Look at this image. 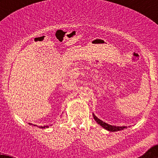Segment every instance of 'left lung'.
Here are the masks:
<instances>
[{
	"mask_svg": "<svg viewBox=\"0 0 158 158\" xmlns=\"http://www.w3.org/2000/svg\"><path fill=\"white\" fill-rule=\"evenodd\" d=\"M93 118L95 121L97 122V123L99 124L102 127H103L104 128H106V130L109 131H121V130H123V129L126 128L125 126H122V127H119V126H113V125H109V124L106 123V122H102V120H100L99 118L96 117L95 115L93 114Z\"/></svg>",
	"mask_w": 158,
	"mask_h": 158,
	"instance_id": "left-lung-1",
	"label": "left lung"
}]
</instances>
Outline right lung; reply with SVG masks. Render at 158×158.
<instances>
[{"label": "right lung", "instance_id": "1", "mask_svg": "<svg viewBox=\"0 0 158 158\" xmlns=\"http://www.w3.org/2000/svg\"><path fill=\"white\" fill-rule=\"evenodd\" d=\"M34 126H35V125H34ZM39 128H48V126H44V127H43V126L40 127V126H39Z\"/></svg>", "mask_w": 158, "mask_h": 158}]
</instances>
